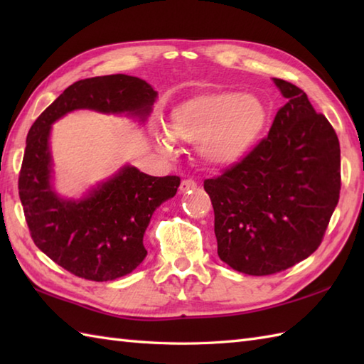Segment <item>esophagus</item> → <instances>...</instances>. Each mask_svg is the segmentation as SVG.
Returning a JSON list of instances; mask_svg holds the SVG:
<instances>
[{"mask_svg":"<svg viewBox=\"0 0 364 364\" xmlns=\"http://www.w3.org/2000/svg\"><path fill=\"white\" fill-rule=\"evenodd\" d=\"M197 189V183L194 180H183L180 184V191L181 192H191Z\"/></svg>","mask_w":364,"mask_h":364,"instance_id":"1","label":"esophagus"}]
</instances>
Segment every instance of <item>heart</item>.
Instances as JSON below:
<instances>
[{"label":"heart","mask_w":364,"mask_h":364,"mask_svg":"<svg viewBox=\"0 0 364 364\" xmlns=\"http://www.w3.org/2000/svg\"><path fill=\"white\" fill-rule=\"evenodd\" d=\"M267 119V106L258 95L210 92L175 106L166 128L175 141L197 144L198 154L210 166L230 167L253 149ZM168 136L154 131L164 150H170Z\"/></svg>","instance_id":"heart-1"}]
</instances>
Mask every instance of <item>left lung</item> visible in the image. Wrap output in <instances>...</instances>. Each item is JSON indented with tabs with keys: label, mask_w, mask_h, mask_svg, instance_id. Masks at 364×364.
<instances>
[{
	"label": "left lung",
	"mask_w": 364,
	"mask_h": 364,
	"mask_svg": "<svg viewBox=\"0 0 364 364\" xmlns=\"http://www.w3.org/2000/svg\"><path fill=\"white\" fill-rule=\"evenodd\" d=\"M272 81L288 103L269 136L239 164L205 180L219 258L257 277L292 267L318 249L341 189L333 127L304 90Z\"/></svg>",
	"instance_id": "left-lung-1"
}]
</instances>
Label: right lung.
Here are the masks:
<instances>
[{
	"mask_svg": "<svg viewBox=\"0 0 364 364\" xmlns=\"http://www.w3.org/2000/svg\"><path fill=\"white\" fill-rule=\"evenodd\" d=\"M158 92L128 75L73 82L31 127L18 178L20 200L34 244L56 264L92 282L125 277L146 257L144 235L153 213L180 186L178 176H150L131 164L78 198L54 186L51 129L73 111L117 115L145 125Z\"/></svg>",
	"mask_w": 364,
	"mask_h": 364,
	"instance_id": "add662e5",
	"label": "right lung"
}]
</instances>
